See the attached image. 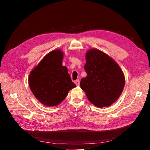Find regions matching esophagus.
Masks as SVG:
<instances>
[{
    "instance_id": "34e87169",
    "label": "esophagus",
    "mask_w": 150,
    "mask_h": 150,
    "mask_svg": "<svg viewBox=\"0 0 150 150\" xmlns=\"http://www.w3.org/2000/svg\"><path fill=\"white\" fill-rule=\"evenodd\" d=\"M75 83L76 86H79L80 85V80H77L75 81Z\"/></svg>"
}]
</instances>
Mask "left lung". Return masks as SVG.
Instances as JSON below:
<instances>
[{"instance_id": "obj_1", "label": "left lung", "mask_w": 150, "mask_h": 150, "mask_svg": "<svg viewBox=\"0 0 150 150\" xmlns=\"http://www.w3.org/2000/svg\"><path fill=\"white\" fill-rule=\"evenodd\" d=\"M86 59L87 76L81 80V88L97 107L111 105L120 97L125 86L122 69L114 59L97 49L87 52Z\"/></svg>"}]
</instances>
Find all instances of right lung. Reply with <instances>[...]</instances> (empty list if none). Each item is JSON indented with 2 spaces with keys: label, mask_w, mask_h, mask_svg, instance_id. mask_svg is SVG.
Masks as SVG:
<instances>
[{
  "label": "right lung",
  "mask_w": 150,
  "mask_h": 150,
  "mask_svg": "<svg viewBox=\"0 0 150 150\" xmlns=\"http://www.w3.org/2000/svg\"><path fill=\"white\" fill-rule=\"evenodd\" d=\"M62 52L53 50L45 55L29 75L31 92L45 106L58 105L67 97L69 91L76 86L67 68L62 66Z\"/></svg>",
  "instance_id": "right-lung-1"
}]
</instances>
